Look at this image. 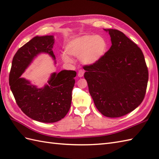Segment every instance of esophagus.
Listing matches in <instances>:
<instances>
[{
  "instance_id": "obj_1",
  "label": "esophagus",
  "mask_w": 159,
  "mask_h": 159,
  "mask_svg": "<svg viewBox=\"0 0 159 159\" xmlns=\"http://www.w3.org/2000/svg\"><path fill=\"white\" fill-rule=\"evenodd\" d=\"M84 70H79V72H78V76L79 77H83L84 75Z\"/></svg>"
}]
</instances>
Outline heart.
<instances>
[{
  "mask_svg": "<svg viewBox=\"0 0 159 159\" xmlns=\"http://www.w3.org/2000/svg\"><path fill=\"white\" fill-rule=\"evenodd\" d=\"M107 50L108 43L103 36L85 35L70 40L66 46V53L61 54V57L67 63L73 62L70 55L79 58L84 65L90 66L99 61Z\"/></svg>",
  "mask_w": 159,
  "mask_h": 159,
  "instance_id": "obj_1",
  "label": "heart"
}]
</instances>
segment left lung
<instances>
[{"label":"left lung","instance_id":"1","mask_svg":"<svg viewBox=\"0 0 159 159\" xmlns=\"http://www.w3.org/2000/svg\"><path fill=\"white\" fill-rule=\"evenodd\" d=\"M104 30L109 32L112 45L99 61L83 67L84 77L97 109L106 117H119L142 102L148 70L135 43L118 30Z\"/></svg>","mask_w":159,"mask_h":159}]
</instances>
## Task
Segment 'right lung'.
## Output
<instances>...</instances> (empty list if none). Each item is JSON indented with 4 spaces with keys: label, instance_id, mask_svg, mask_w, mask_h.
I'll list each match as a JSON object with an SVG mask.
<instances>
[{
    "label": "right lung",
    "instance_id": "obj_1",
    "mask_svg": "<svg viewBox=\"0 0 159 159\" xmlns=\"http://www.w3.org/2000/svg\"><path fill=\"white\" fill-rule=\"evenodd\" d=\"M54 43L53 35L33 38L15 54L9 73L10 89L17 104L28 117L43 123L56 122L68 113L76 72L73 70L54 72L42 88L21 76L39 54H48L56 59L52 50Z\"/></svg>",
    "mask_w": 159,
    "mask_h": 159
}]
</instances>
